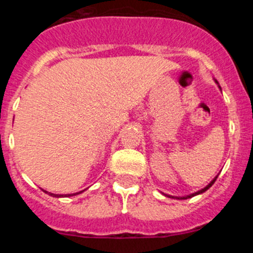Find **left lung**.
I'll return each instance as SVG.
<instances>
[{
	"mask_svg": "<svg viewBox=\"0 0 253 253\" xmlns=\"http://www.w3.org/2000/svg\"><path fill=\"white\" fill-rule=\"evenodd\" d=\"M216 177H218V176H216ZM216 177L214 178V180L211 181V182H210L209 185H208V186H205L204 189H202V190H199V191H196L195 194H191V195H187V196H182V198H177V196H171V195H167V196H169V198H172V199H189V198H193V196H195V195H199V194H203V193H204V191H207V190L209 189V187L211 186V185H213L214 182H215Z\"/></svg>",
	"mask_w": 253,
	"mask_h": 253,
	"instance_id": "8db88e82",
	"label": "left lung"
}]
</instances>
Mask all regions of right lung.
<instances>
[{"mask_svg":"<svg viewBox=\"0 0 253 253\" xmlns=\"http://www.w3.org/2000/svg\"><path fill=\"white\" fill-rule=\"evenodd\" d=\"M80 193H82V191H80ZM80 193H76V194H80ZM76 194H67V195H60V194H49V195L54 196V198H60V196H73V195H76Z\"/></svg>","mask_w":253,"mask_h":253,"instance_id":"1","label":"right lung"}]
</instances>
